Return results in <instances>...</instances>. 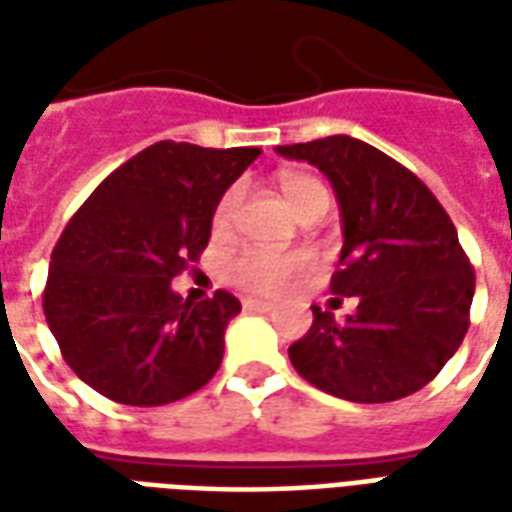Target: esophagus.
<instances>
[{
  "instance_id": "esophagus-1",
  "label": "esophagus",
  "mask_w": 512,
  "mask_h": 512,
  "mask_svg": "<svg viewBox=\"0 0 512 512\" xmlns=\"http://www.w3.org/2000/svg\"><path fill=\"white\" fill-rule=\"evenodd\" d=\"M241 307L246 312H271L274 310V304L271 301H263V299H244L241 301Z\"/></svg>"
}]
</instances>
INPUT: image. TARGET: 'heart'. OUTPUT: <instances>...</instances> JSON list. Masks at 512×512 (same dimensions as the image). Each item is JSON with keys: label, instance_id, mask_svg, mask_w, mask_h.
Here are the masks:
<instances>
[{"label": "heart", "instance_id": "1", "mask_svg": "<svg viewBox=\"0 0 512 512\" xmlns=\"http://www.w3.org/2000/svg\"><path fill=\"white\" fill-rule=\"evenodd\" d=\"M279 194L285 197L288 208L301 222L304 219H321L332 205V194L321 180L304 175V172H285L277 180ZM241 205V189L233 186L219 197L211 213L213 235H227L233 230L235 213ZM310 268V260L304 255H274V252H260V249H246L227 266V279L246 293H260V296H274L279 290L293 285L296 279L304 277Z\"/></svg>", "mask_w": 512, "mask_h": 512}]
</instances>
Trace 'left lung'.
<instances>
[{
    "label": "left lung",
    "instance_id": "1",
    "mask_svg": "<svg viewBox=\"0 0 512 512\" xmlns=\"http://www.w3.org/2000/svg\"><path fill=\"white\" fill-rule=\"evenodd\" d=\"M277 153L332 180L345 241L329 288L332 301H359L345 321L312 307L310 332L288 348L296 373L354 403L414 395L469 329L474 268L455 224L411 169L362 139L337 134Z\"/></svg>",
    "mask_w": 512,
    "mask_h": 512
}]
</instances>
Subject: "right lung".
I'll return each mask as SVG.
<instances>
[{
	"label": "right lung",
	"instance_id": "right-lung-1",
	"mask_svg": "<svg viewBox=\"0 0 512 512\" xmlns=\"http://www.w3.org/2000/svg\"><path fill=\"white\" fill-rule=\"evenodd\" d=\"M260 147L156 142L87 197L51 252L43 315L62 359L123 406H164L208 384L224 329L241 312L227 290L183 301L172 279L200 260L211 213Z\"/></svg>",
	"mask_w": 512,
	"mask_h": 512
}]
</instances>
